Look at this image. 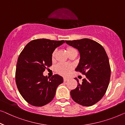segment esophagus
<instances>
[{
  "mask_svg": "<svg viewBox=\"0 0 125 125\" xmlns=\"http://www.w3.org/2000/svg\"><path fill=\"white\" fill-rule=\"evenodd\" d=\"M68 80V78H67V77H64L63 78V81H64V82H66V81H67Z\"/></svg>",
  "mask_w": 125,
  "mask_h": 125,
  "instance_id": "34e87169",
  "label": "esophagus"
}]
</instances>
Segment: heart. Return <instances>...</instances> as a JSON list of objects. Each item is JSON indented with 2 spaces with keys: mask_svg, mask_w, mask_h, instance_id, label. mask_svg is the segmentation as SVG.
I'll return each mask as SVG.
<instances>
[{
  "mask_svg": "<svg viewBox=\"0 0 125 125\" xmlns=\"http://www.w3.org/2000/svg\"><path fill=\"white\" fill-rule=\"evenodd\" d=\"M74 50L73 48L68 47L67 48V53L71 52ZM57 50H54L53 51V53H52V58H54L55 57V55L56 54ZM73 68V66L71 64H68V63H59L57 65L56 68H55V70L57 73L61 74L63 76H67L70 74V72Z\"/></svg>",
  "mask_w": 125,
  "mask_h": 125,
  "instance_id": "heart-1",
  "label": "heart"
}]
</instances>
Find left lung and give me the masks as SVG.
Here are the masks:
<instances>
[{
	"label": "left lung",
	"mask_w": 125,
	"mask_h": 125,
	"mask_svg": "<svg viewBox=\"0 0 125 125\" xmlns=\"http://www.w3.org/2000/svg\"><path fill=\"white\" fill-rule=\"evenodd\" d=\"M66 42L79 51V63L75 68L85 74L81 83L71 91L74 102L83 106H92L101 99L108 86L111 68L108 57L104 48L95 41L89 39L66 40Z\"/></svg>",
	"instance_id": "left-lung-1"
}]
</instances>
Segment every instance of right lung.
I'll return each instance as SVG.
<instances>
[{
  "instance_id": "add662e5",
  "label": "right lung",
  "mask_w": 125,
  "mask_h": 125,
  "mask_svg": "<svg viewBox=\"0 0 125 125\" xmlns=\"http://www.w3.org/2000/svg\"><path fill=\"white\" fill-rule=\"evenodd\" d=\"M64 40L36 39L29 42L18 57L16 82L21 96L28 103L42 107L54 98L57 87L63 83L62 76L43 75L46 67L52 64V53Z\"/></svg>"
}]
</instances>
